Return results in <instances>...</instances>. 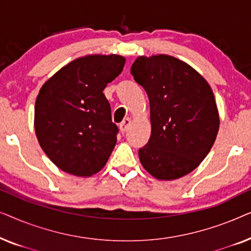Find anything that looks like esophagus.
I'll list each match as a JSON object with an SVG mask.
<instances>
[{
    "instance_id": "obj_1",
    "label": "esophagus",
    "mask_w": 251,
    "mask_h": 251,
    "mask_svg": "<svg viewBox=\"0 0 251 251\" xmlns=\"http://www.w3.org/2000/svg\"><path fill=\"white\" fill-rule=\"evenodd\" d=\"M130 123H131V120H130L129 118L125 119L121 123H120V130H121V132H126V129L129 128Z\"/></svg>"
}]
</instances>
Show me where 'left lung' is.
Listing matches in <instances>:
<instances>
[{
  "label": "left lung",
  "mask_w": 251,
  "mask_h": 251,
  "mask_svg": "<svg viewBox=\"0 0 251 251\" xmlns=\"http://www.w3.org/2000/svg\"><path fill=\"white\" fill-rule=\"evenodd\" d=\"M130 71L150 99L152 132L138 152L144 169L159 180L192 173L208 155L219 129L210 85L193 67L169 54L137 57Z\"/></svg>",
  "instance_id": "1"
}]
</instances>
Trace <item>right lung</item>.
<instances>
[{
	"label": "right lung",
	"instance_id": "right-lung-1",
	"mask_svg": "<svg viewBox=\"0 0 251 251\" xmlns=\"http://www.w3.org/2000/svg\"><path fill=\"white\" fill-rule=\"evenodd\" d=\"M119 54L72 60L40 89L34 128L47 156L65 173L90 177L100 171L116 144L118 126L102 90L125 67Z\"/></svg>",
	"mask_w": 251,
	"mask_h": 251
}]
</instances>
